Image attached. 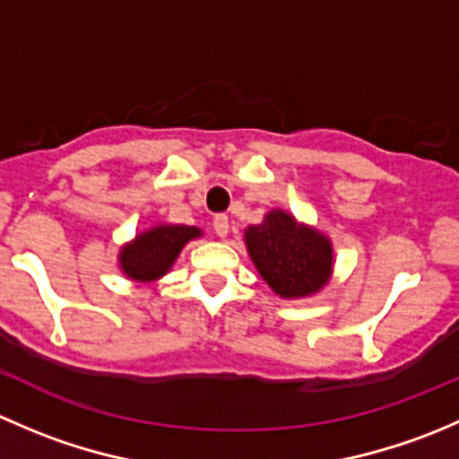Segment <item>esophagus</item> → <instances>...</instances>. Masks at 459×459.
<instances>
[{
    "instance_id": "34e87169",
    "label": "esophagus",
    "mask_w": 459,
    "mask_h": 459,
    "mask_svg": "<svg viewBox=\"0 0 459 459\" xmlns=\"http://www.w3.org/2000/svg\"><path fill=\"white\" fill-rule=\"evenodd\" d=\"M212 230H215L217 238H226V235H229V217L215 215V220H212Z\"/></svg>"
}]
</instances>
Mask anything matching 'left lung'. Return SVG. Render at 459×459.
<instances>
[{
	"instance_id": "left-lung-1",
	"label": "left lung",
	"mask_w": 459,
	"mask_h": 459,
	"mask_svg": "<svg viewBox=\"0 0 459 459\" xmlns=\"http://www.w3.org/2000/svg\"><path fill=\"white\" fill-rule=\"evenodd\" d=\"M244 239L262 280L280 298H307L331 277V239L281 208H273L262 224L248 226Z\"/></svg>"
}]
</instances>
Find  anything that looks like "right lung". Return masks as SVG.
Returning <instances> with one entry per match:
<instances>
[{
  "instance_id": "right-lung-1",
  "label": "right lung",
  "mask_w": 459,
  "mask_h": 459,
  "mask_svg": "<svg viewBox=\"0 0 459 459\" xmlns=\"http://www.w3.org/2000/svg\"><path fill=\"white\" fill-rule=\"evenodd\" d=\"M197 226L157 224L119 251V268L135 281H155L170 271L182 248L200 238Z\"/></svg>"
}]
</instances>
